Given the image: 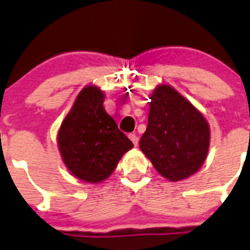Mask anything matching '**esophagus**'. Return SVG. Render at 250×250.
Masks as SVG:
<instances>
[{
    "label": "esophagus",
    "instance_id": "obj_1",
    "mask_svg": "<svg viewBox=\"0 0 250 250\" xmlns=\"http://www.w3.org/2000/svg\"><path fill=\"white\" fill-rule=\"evenodd\" d=\"M128 137H129V140L132 141V143H133L134 146H137V145H138V137H137V136H136V134L131 133V134H129V136H128Z\"/></svg>",
    "mask_w": 250,
    "mask_h": 250
}]
</instances>
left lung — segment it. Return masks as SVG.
Returning <instances> with one entry per match:
<instances>
[{
	"instance_id": "obj_1",
	"label": "left lung",
	"mask_w": 250,
	"mask_h": 250,
	"mask_svg": "<svg viewBox=\"0 0 250 250\" xmlns=\"http://www.w3.org/2000/svg\"><path fill=\"white\" fill-rule=\"evenodd\" d=\"M149 99L148 125L141 137V151L165 179H188L200 170L208 157L209 123L171 85H157Z\"/></svg>"
}]
</instances>
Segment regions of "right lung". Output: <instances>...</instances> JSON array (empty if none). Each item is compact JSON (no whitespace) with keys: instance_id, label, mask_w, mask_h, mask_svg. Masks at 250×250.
Here are the masks:
<instances>
[{"instance_id":"add662e5","label":"right lung","mask_w":250,"mask_h":250,"mask_svg":"<svg viewBox=\"0 0 250 250\" xmlns=\"http://www.w3.org/2000/svg\"><path fill=\"white\" fill-rule=\"evenodd\" d=\"M103 102L101 88H83L58 132V147L65 166L71 175L89 184L108 179L122 156L133 147L105 112Z\"/></svg>"}]
</instances>
